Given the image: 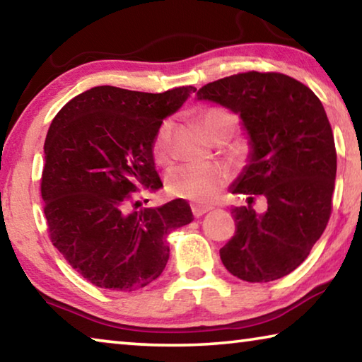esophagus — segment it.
<instances>
[{"label": "esophagus", "instance_id": "esophagus-1", "mask_svg": "<svg viewBox=\"0 0 362 362\" xmlns=\"http://www.w3.org/2000/svg\"><path fill=\"white\" fill-rule=\"evenodd\" d=\"M212 209L211 206H206V204H193L192 206V211H193V216L194 217H201L204 216L206 212H209Z\"/></svg>", "mask_w": 362, "mask_h": 362}]
</instances>
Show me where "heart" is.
<instances>
[{"label": "heart", "mask_w": 362, "mask_h": 362, "mask_svg": "<svg viewBox=\"0 0 362 362\" xmlns=\"http://www.w3.org/2000/svg\"><path fill=\"white\" fill-rule=\"evenodd\" d=\"M201 124L209 139L217 134L228 132L230 136L236 131L238 118L228 110L223 108H206L201 113ZM170 121H164L156 132L153 142V156L156 163L164 164L170 158ZM228 174L226 170L216 164H182L173 168L166 177L168 192L177 198L196 201V203H211L222 192Z\"/></svg>", "instance_id": "b5f03b06"}]
</instances>
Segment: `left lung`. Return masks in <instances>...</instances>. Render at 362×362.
Listing matches in <instances>:
<instances>
[{
    "mask_svg": "<svg viewBox=\"0 0 362 362\" xmlns=\"http://www.w3.org/2000/svg\"><path fill=\"white\" fill-rule=\"evenodd\" d=\"M198 100L240 115L249 137L247 164L230 187L249 204L231 211L235 236L220 249L225 268L247 283L293 272L326 230L337 174L332 127L310 88L283 73L247 71L209 83ZM254 194L269 209L257 214Z\"/></svg>",
    "mask_w": 362,
    "mask_h": 362,
    "instance_id": "obj_1",
    "label": "left lung"
}]
</instances>
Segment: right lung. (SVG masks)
<instances>
[{
  "label": "right lung",
  "mask_w": 362,
  "mask_h": 362,
  "mask_svg": "<svg viewBox=\"0 0 362 362\" xmlns=\"http://www.w3.org/2000/svg\"><path fill=\"white\" fill-rule=\"evenodd\" d=\"M194 90L97 86L52 119L41 177L47 230L71 268L94 286L132 292L150 284L169 260V233L193 220L185 199L140 207L132 193L163 187L153 142L163 119Z\"/></svg>",
  "instance_id": "add662e5"
}]
</instances>
